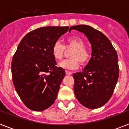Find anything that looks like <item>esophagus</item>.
I'll list each match as a JSON object with an SVG mask.
<instances>
[{"label": "esophagus", "mask_w": 129, "mask_h": 129, "mask_svg": "<svg viewBox=\"0 0 129 129\" xmlns=\"http://www.w3.org/2000/svg\"><path fill=\"white\" fill-rule=\"evenodd\" d=\"M66 74L67 75H69V76H70V75L72 74V72H71L70 71H68V70H66Z\"/></svg>", "instance_id": "34e87169"}]
</instances>
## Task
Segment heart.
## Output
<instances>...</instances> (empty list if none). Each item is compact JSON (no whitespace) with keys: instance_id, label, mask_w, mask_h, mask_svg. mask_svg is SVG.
Listing matches in <instances>:
<instances>
[{"instance_id":"b5f03b06","label":"heart","mask_w":129,"mask_h":129,"mask_svg":"<svg viewBox=\"0 0 129 129\" xmlns=\"http://www.w3.org/2000/svg\"><path fill=\"white\" fill-rule=\"evenodd\" d=\"M86 43L82 39L78 37H71L66 40V45H63L60 42L57 41L52 47V55L55 60H60L64 55L66 49H72L70 53V59H64L59 63L60 68L68 70H74L78 67L79 63L85 65L89 61L91 54L86 48Z\"/></svg>"}]
</instances>
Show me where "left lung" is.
<instances>
[{
	"instance_id": "8db88e82",
	"label": "left lung",
	"mask_w": 129,
	"mask_h": 129,
	"mask_svg": "<svg viewBox=\"0 0 129 129\" xmlns=\"http://www.w3.org/2000/svg\"><path fill=\"white\" fill-rule=\"evenodd\" d=\"M70 29L84 33L92 45V57L86 68L73 75L75 96L86 108H100L110 100L118 81L116 51L110 40L93 27L80 25Z\"/></svg>"
}]
</instances>
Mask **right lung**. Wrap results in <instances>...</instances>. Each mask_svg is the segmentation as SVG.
<instances>
[{"label":"right lung","instance_id":"add662e5","mask_svg":"<svg viewBox=\"0 0 129 129\" xmlns=\"http://www.w3.org/2000/svg\"><path fill=\"white\" fill-rule=\"evenodd\" d=\"M68 30L69 27L35 29L23 37L13 55V84L21 100L31 110H45L56 99L66 73L56 66L51 51L53 44Z\"/></svg>","mask_w":129,"mask_h":129}]
</instances>
